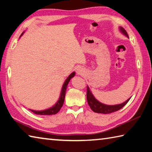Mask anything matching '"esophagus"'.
Here are the masks:
<instances>
[{"label":"esophagus","mask_w":152,"mask_h":152,"mask_svg":"<svg viewBox=\"0 0 152 152\" xmlns=\"http://www.w3.org/2000/svg\"><path fill=\"white\" fill-rule=\"evenodd\" d=\"M76 72H77V74H81V72H82V70H81V69H80V68H78V69H77V70H76Z\"/></svg>","instance_id":"34e87169"}]
</instances>
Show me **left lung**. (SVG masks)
Instances as JSON below:
<instances>
[{
  "mask_svg": "<svg viewBox=\"0 0 152 152\" xmlns=\"http://www.w3.org/2000/svg\"><path fill=\"white\" fill-rule=\"evenodd\" d=\"M120 29L121 31L123 33L128 37L127 33L126 32V31L123 29V27H120ZM86 97H87V101H88V105L91 107V109L93 110L95 113H102V114H109V113H111L113 112L119 110V109H121L127 103L128 101H129V99H128L127 101L123 102L122 104H117V105H106L101 103L95 99L93 95L91 93V91L88 88V86H87V93H86Z\"/></svg>",
  "mask_w": 152,
  "mask_h": 152,
  "instance_id": "1",
  "label": "left lung"
}]
</instances>
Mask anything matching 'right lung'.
Returning a JSON list of instances; mask_svg holds the SVG:
<instances>
[{
    "label": "right lung",
    "mask_w": 152,
    "mask_h": 152,
    "mask_svg": "<svg viewBox=\"0 0 152 152\" xmlns=\"http://www.w3.org/2000/svg\"><path fill=\"white\" fill-rule=\"evenodd\" d=\"M22 34H21V35H22ZM74 75H75V72H72L70 76H68V78L66 80V81H65V82H64V85L62 86V89H61L60 99H59L58 102L54 105V106L52 107L51 108H50V109H46L44 110H40V111H37V110H33L29 109L31 111H32L33 113H35V114H36V115H55L57 113H58L59 110L61 109V107H62V105L64 104L67 85H68V82H70V79L72 78V77H74Z\"/></svg>",
    "instance_id": "1"
}]
</instances>
